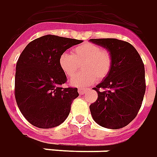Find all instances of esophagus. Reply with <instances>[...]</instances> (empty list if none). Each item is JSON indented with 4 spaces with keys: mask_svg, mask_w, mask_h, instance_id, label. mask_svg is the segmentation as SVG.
<instances>
[{
    "mask_svg": "<svg viewBox=\"0 0 157 157\" xmlns=\"http://www.w3.org/2000/svg\"><path fill=\"white\" fill-rule=\"evenodd\" d=\"M87 91H88V90H83V89H78V94H85Z\"/></svg>",
    "mask_w": 157,
    "mask_h": 157,
    "instance_id": "obj_1",
    "label": "esophagus"
}]
</instances>
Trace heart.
<instances>
[{
  "label": "heart",
  "instance_id": "b5f03b06",
  "mask_svg": "<svg viewBox=\"0 0 157 157\" xmlns=\"http://www.w3.org/2000/svg\"><path fill=\"white\" fill-rule=\"evenodd\" d=\"M112 56L106 50L91 43H84L73 49L72 54L65 52L59 58V65L67 77L73 76L83 64L84 72L70 80L72 86L85 88L107 76L112 68Z\"/></svg>",
  "mask_w": 157,
  "mask_h": 157
}]
</instances>
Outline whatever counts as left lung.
<instances>
[{"label":"left lung","mask_w":157,"mask_h":157,"mask_svg":"<svg viewBox=\"0 0 157 157\" xmlns=\"http://www.w3.org/2000/svg\"><path fill=\"white\" fill-rule=\"evenodd\" d=\"M112 56V68L94 90L96 101L90 105L93 119L100 126L118 129L137 116L145 92L144 67L133 45L117 39H91Z\"/></svg>","instance_id":"obj_1"}]
</instances>
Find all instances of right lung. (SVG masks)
<instances>
[{
    "label": "right lung",
    "mask_w": 157,
    "mask_h": 157,
    "mask_svg": "<svg viewBox=\"0 0 157 157\" xmlns=\"http://www.w3.org/2000/svg\"><path fill=\"white\" fill-rule=\"evenodd\" d=\"M82 42L47 34L31 41L21 53L16 65L15 98L21 113L32 125L51 128L68 117L78 93L77 88L61 87L67 77L59 58Z\"/></svg>",
    "instance_id": "obj_1"
}]
</instances>
